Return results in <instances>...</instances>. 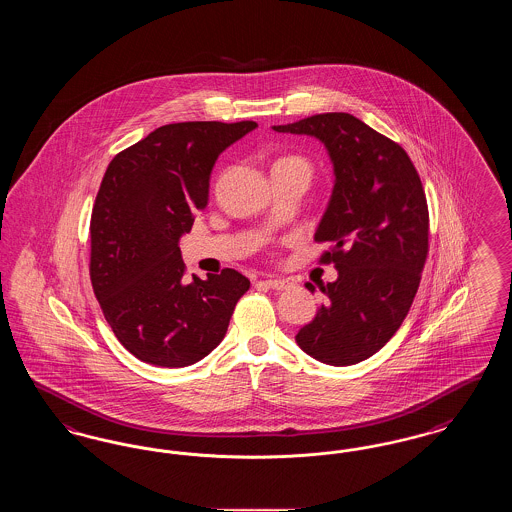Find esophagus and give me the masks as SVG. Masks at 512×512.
<instances>
[{
  "label": "esophagus",
  "instance_id": "esophagus-1",
  "mask_svg": "<svg viewBox=\"0 0 512 512\" xmlns=\"http://www.w3.org/2000/svg\"><path fill=\"white\" fill-rule=\"evenodd\" d=\"M263 284H267L268 288L278 290V292L288 290V288L292 286V282H290V280H286V278H278V276H268V278L263 280Z\"/></svg>",
  "mask_w": 512,
  "mask_h": 512
}]
</instances>
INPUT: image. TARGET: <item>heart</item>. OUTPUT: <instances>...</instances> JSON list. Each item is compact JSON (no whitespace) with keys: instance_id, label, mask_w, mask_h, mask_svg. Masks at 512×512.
I'll return each mask as SVG.
<instances>
[{"instance_id":"b5f03b06","label":"heart","mask_w":512,"mask_h":512,"mask_svg":"<svg viewBox=\"0 0 512 512\" xmlns=\"http://www.w3.org/2000/svg\"><path fill=\"white\" fill-rule=\"evenodd\" d=\"M278 163H301V165H307V161L305 159H301V157H297V155H286V157H280L274 165H278ZM309 167V165H307Z\"/></svg>"}]
</instances>
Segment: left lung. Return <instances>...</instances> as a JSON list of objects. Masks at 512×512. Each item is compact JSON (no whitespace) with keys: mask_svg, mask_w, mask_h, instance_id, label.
Returning <instances> with one entry per match:
<instances>
[{"mask_svg":"<svg viewBox=\"0 0 512 512\" xmlns=\"http://www.w3.org/2000/svg\"><path fill=\"white\" fill-rule=\"evenodd\" d=\"M276 132L320 140L334 165V190L315 240L338 280L295 341L320 363L357 365L380 351L407 317L428 255V205L405 149L349 113H322ZM307 290L315 292L313 284Z\"/></svg>","mask_w":512,"mask_h":512,"instance_id":"8db88e82","label":"left lung"}]
</instances>
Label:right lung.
I'll list each match as a JSON object with an SVG mask.
<instances>
[{"label":"right lung","instance_id":"add662e5","mask_svg":"<svg viewBox=\"0 0 512 512\" xmlns=\"http://www.w3.org/2000/svg\"><path fill=\"white\" fill-rule=\"evenodd\" d=\"M257 122L165 124L109 163L90 222V278L117 340L149 365H194L219 345L249 280L194 276L178 242L207 207L220 153Z\"/></svg>","mask_w":512,"mask_h":512}]
</instances>
